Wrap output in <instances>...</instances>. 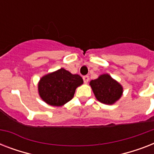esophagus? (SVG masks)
Masks as SVG:
<instances>
[{
    "label": "esophagus",
    "instance_id": "34e87169",
    "mask_svg": "<svg viewBox=\"0 0 154 154\" xmlns=\"http://www.w3.org/2000/svg\"><path fill=\"white\" fill-rule=\"evenodd\" d=\"M89 76H84L83 77V80H84V82L85 83V84H87L88 83V82H89Z\"/></svg>",
    "mask_w": 154,
    "mask_h": 154
}]
</instances>
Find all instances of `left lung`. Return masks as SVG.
Masks as SVG:
<instances>
[{"label":"left lung","mask_w":154,"mask_h":154,"mask_svg":"<svg viewBox=\"0 0 154 154\" xmlns=\"http://www.w3.org/2000/svg\"><path fill=\"white\" fill-rule=\"evenodd\" d=\"M97 100L105 105H113L122 96L123 87L109 74L100 75L89 82Z\"/></svg>","instance_id":"obj_1"}]
</instances>
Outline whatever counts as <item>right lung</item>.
Instances as JSON below:
<instances>
[{
	"mask_svg": "<svg viewBox=\"0 0 154 154\" xmlns=\"http://www.w3.org/2000/svg\"><path fill=\"white\" fill-rule=\"evenodd\" d=\"M83 84L78 74H72L65 69H60L44 75L38 82L40 97L51 106H62L74 96L77 87Z\"/></svg>",
	"mask_w": 154,
	"mask_h": 154,
	"instance_id": "1",
	"label": "right lung"
}]
</instances>
